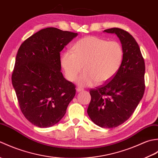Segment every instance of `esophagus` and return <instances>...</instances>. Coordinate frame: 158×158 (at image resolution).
I'll use <instances>...</instances> for the list:
<instances>
[{
	"instance_id": "1",
	"label": "esophagus",
	"mask_w": 158,
	"mask_h": 158,
	"mask_svg": "<svg viewBox=\"0 0 158 158\" xmlns=\"http://www.w3.org/2000/svg\"><path fill=\"white\" fill-rule=\"evenodd\" d=\"M83 91V89L81 88H77V92H82Z\"/></svg>"
}]
</instances>
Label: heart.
<instances>
[{
	"mask_svg": "<svg viewBox=\"0 0 158 158\" xmlns=\"http://www.w3.org/2000/svg\"><path fill=\"white\" fill-rule=\"evenodd\" d=\"M60 57V64L66 79L75 81L81 86H94L110 81L119 71L122 64L123 51L120 43L88 36L79 39Z\"/></svg>",
	"mask_w": 158,
	"mask_h": 158,
	"instance_id": "b5f03b06",
	"label": "heart"
}]
</instances>
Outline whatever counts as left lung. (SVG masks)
Instances as JSON below:
<instances>
[{"label":"left lung","mask_w":158,"mask_h":158,"mask_svg":"<svg viewBox=\"0 0 158 158\" xmlns=\"http://www.w3.org/2000/svg\"><path fill=\"white\" fill-rule=\"evenodd\" d=\"M115 34L123 51L122 64L110 81L89 91L88 114L100 127L113 128L132 115L145 92V66L138 43L130 33L113 28L104 31Z\"/></svg>","instance_id":"8db88e82"}]
</instances>
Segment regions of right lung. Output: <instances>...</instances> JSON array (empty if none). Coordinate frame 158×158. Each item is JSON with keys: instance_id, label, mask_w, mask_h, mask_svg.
I'll return each mask as SVG.
<instances>
[{"instance_id": "add662e5", "label": "right lung", "mask_w": 158, "mask_h": 158, "mask_svg": "<svg viewBox=\"0 0 158 158\" xmlns=\"http://www.w3.org/2000/svg\"><path fill=\"white\" fill-rule=\"evenodd\" d=\"M77 35L46 28L19 47L12 84L22 113L36 126L49 127L58 123L75 96V85L61 72L60 52Z\"/></svg>"}]
</instances>
